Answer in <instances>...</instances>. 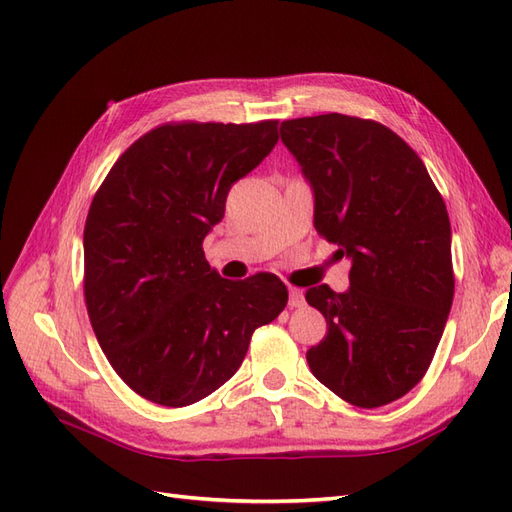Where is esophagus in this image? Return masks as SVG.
Listing matches in <instances>:
<instances>
[{"instance_id": "1", "label": "esophagus", "mask_w": 512, "mask_h": 512, "mask_svg": "<svg viewBox=\"0 0 512 512\" xmlns=\"http://www.w3.org/2000/svg\"><path fill=\"white\" fill-rule=\"evenodd\" d=\"M288 292H290V301H288V305H290V307H301V305L305 303V294H303V290H301V288H297V286H290V288H288Z\"/></svg>"}]
</instances>
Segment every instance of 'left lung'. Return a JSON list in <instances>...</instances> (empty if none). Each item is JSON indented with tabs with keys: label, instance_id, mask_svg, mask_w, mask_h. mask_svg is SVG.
<instances>
[{
	"label": "left lung",
	"instance_id": "left-lung-1",
	"mask_svg": "<svg viewBox=\"0 0 512 512\" xmlns=\"http://www.w3.org/2000/svg\"><path fill=\"white\" fill-rule=\"evenodd\" d=\"M280 132L314 185L318 235L352 258L348 292H305L327 320L309 369L352 406H386L427 374L453 305L442 194L416 151L374 119L329 113L282 121Z\"/></svg>",
	"mask_w": 512,
	"mask_h": 512
}]
</instances>
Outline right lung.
<instances>
[{"label":"right lung","mask_w":512,"mask_h":512,"mask_svg":"<svg viewBox=\"0 0 512 512\" xmlns=\"http://www.w3.org/2000/svg\"><path fill=\"white\" fill-rule=\"evenodd\" d=\"M277 123H162L121 153L91 200L87 314L117 376L153 404L183 408L218 391L288 303L277 275L230 282L203 252L230 185L275 147Z\"/></svg>","instance_id":"obj_1"}]
</instances>
